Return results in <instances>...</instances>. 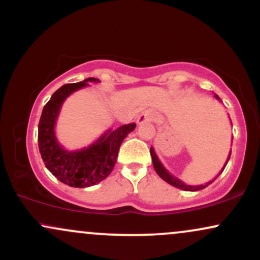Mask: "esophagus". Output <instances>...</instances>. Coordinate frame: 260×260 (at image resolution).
<instances>
[{
	"label": "esophagus",
	"mask_w": 260,
	"mask_h": 260,
	"mask_svg": "<svg viewBox=\"0 0 260 260\" xmlns=\"http://www.w3.org/2000/svg\"><path fill=\"white\" fill-rule=\"evenodd\" d=\"M153 116H154V113L152 110L144 111V113L141 114L139 117H138V123H144V122H146V121H151L153 119Z\"/></svg>",
	"instance_id": "34e87169"
}]
</instances>
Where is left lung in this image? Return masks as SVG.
I'll return each mask as SVG.
<instances>
[{
	"label": "left lung",
	"mask_w": 260,
	"mask_h": 260,
	"mask_svg": "<svg viewBox=\"0 0 260 260\" xmlns=\"http://www.w3.org/2000/svg\"><path fill=\"white\" fill-rule=\"evenodd\" d=\"M216 98H218L217 94H216ZM150 153H151V157H152L153 168H154V170H156V173L158 174L160 179H163L164 181L168 182L169 185H172V186H174V187H177V188L183 189V190H200V189L205 188V187H208V186L210 185V183H212V182H213V180H212L211 182H208V183H205V185H200V186H188V185H185V183H183L182 181H180L179 179H176V177L172 176L168 172H167L166 168H164V167L162 166V164H160V162L158 160V158H157L156 153H154V151H153L152 147H151V149H150ZM231 154H232V152L229 153L228 159H226V163H228L229 158H231ZM226 163L224 164V167H223V169L221 170V173L223 172V170H224L225 166H226ZM221 173H219V174H221ZM217 176H218V175H217ZM215 179H217V177H215Z\"/></svg>",
	"instance_id": "8db88e82"
}]
</instances>
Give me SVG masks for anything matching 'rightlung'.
<instances>
[{
	"label": "right lung",
	"instance_id": "1",
	"mask_svg": "<svg viewBox=\"0 0 260 260\" xmlns=\"http://www.w3.org/2000/svg\"><path fill=\"white\" fill-rule=\"evenodd\" d=\"M87 81L98 80L87 78L81 83L66 84L54 92L44 106L38 124V146L45 167L61 182L79 188L96 185L110 175L121 144L127 134L136 128V123L123 124L107 132L93 145L80 151L70 152L62 149L54 133L58 111L66 98L72 92L86 86Z\"/></svg>",
	"mask_w": 260,
	"mask_h": 260
}]
</instances>
